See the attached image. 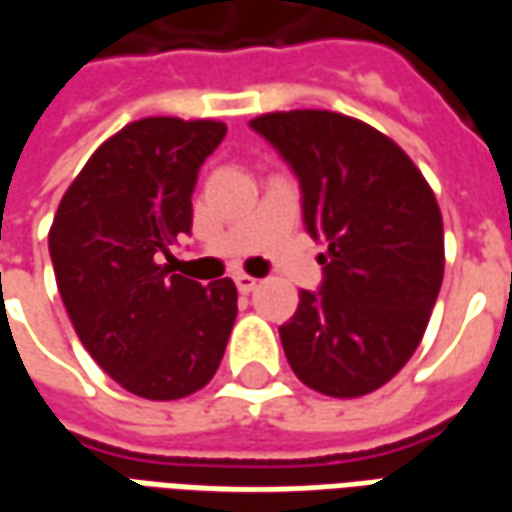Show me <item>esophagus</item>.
<instances>
[{"label": "esophagus", "instance_id": "34e87169", "mask_svg": "<svg viewBox=\"0 0 512 512\" xmlns=\"http://www.w3.org/2000/svg\"><path fill=\"white\" fill-rule=\"evenodd\" d=\"M235 285L241 293H252L257 288V279L249 277V274H235Z\"/></svg>", "mask_w": 512, "mask_h": 512}]
</instances>
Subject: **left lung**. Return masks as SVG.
<instances>
[{
	"mask_svg": "<svg viewBox=\"0 0 512 512\" xmlns=\"http://www.w3.org/2000/svg\"><path fill=\"white\" fill-rule=\"evenodd\" d=\"M296 175L307 233L329 246L318 290L279 326L304 384L332 397L384 386L417 351L444 277V230L411 158L362 120L296 109L249 123Z\"/></svg>",
	"mask_w": 512,
	"mask_h": 512,
	"instance_id": "obj_1",
	"label": "left lung"
}]
</instances>
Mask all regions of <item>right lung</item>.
<instances>
[{
    "mask_svg": "<svg viewBox=\"0 0 512 512\" xmlns=\"http://www.w3.org/2000/svg\"><path fill=\"white\" fill-rule=\"evenodd\" d=\"M224 134L216 120H136L90 156L51 224L73 329L104 373L147 400L208 384L238 315L233 279L205 288L164 263L191 233L197 175Z\"/></svg>",
    "mask_w": 512,
    "mask_h": 512,
    "instance_id": "obj_1",
    "label": "right lung"
}]
</instances>
